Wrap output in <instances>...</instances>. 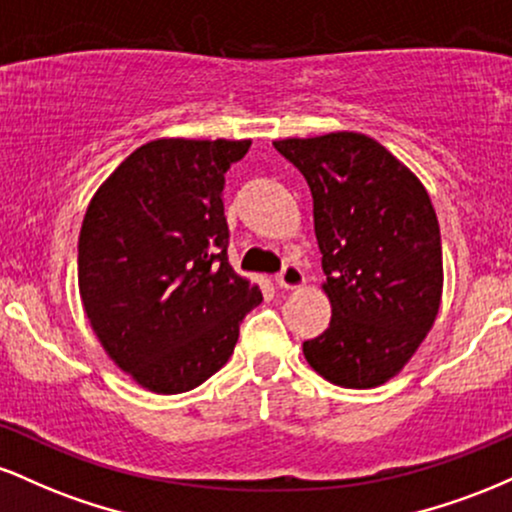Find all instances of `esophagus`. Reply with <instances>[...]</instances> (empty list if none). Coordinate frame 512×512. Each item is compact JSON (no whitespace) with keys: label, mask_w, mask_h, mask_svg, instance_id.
<instances>
[{"label":"esophagus","mask_w":512,"mask_h":512,"mask_svg":"<svg viewBox=\"0 0 512 512\" xmlns=\"http://www.w3.org/2000/svg\"><path fill=\"white\" fill-rule=\"evenodd\" d=\"M274 281L281 286V289H298V286L305 284V274L301 272L298 264L286 262L284 267H281V272L274 276Z\"/></svg>","instance_id":"obj_1"}]
</instances>
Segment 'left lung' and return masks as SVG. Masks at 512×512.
Instances as JSON below:
<instances>
[{"label":"left lung","instance_id":"8db88e82","mask_svg":"<svg viewBox=\"0 0 512 512\" xmlns=\"http://www.w3.org/2000/svg\"><path fill=\"white\" fill-rule=\"evenodd\" d=\"M313 195L330 327L303 342L305 361L351 390L383 385L433 327L443 250L419 178L366 134L332 132L274 142Z\"/></svg>","mask_w":512,"mask_h":512}]
</instances>
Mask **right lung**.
Instances as JSON below:
<instances>
[{
  "mask_svg": "<svg viewBox=\"0 0 512 512\" xmlns=\"http://www.w3.org/2000/svg\"><path fill=\"white\" fill-rule=\"evenodd\" d=\"M250 139H156L98 187L79 293L108 356L146 390H195L233 354L262 293L228 264L226 170Z\"/></svg>",
  "mask_w": 512,
  "mask_h": 512,
  "instance_id": "1",
  "label": "right lung"
}]
</instances>
